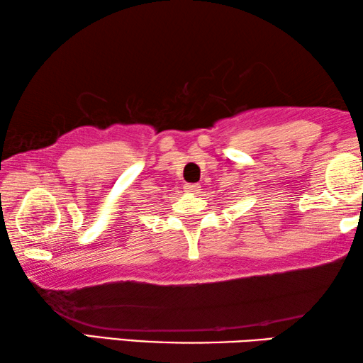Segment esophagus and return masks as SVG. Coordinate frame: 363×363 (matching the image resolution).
Masks as SVG:
<instances>
[{
	"label": "esophagus",
	"instance_id": "esophagus-1",
	"mask_svg": "<svg viewBox=\"0 0 363 363\" xmlns=\"http://www.w3.org/2000/svg\"><path fill=\"white\" fill-rule=\"evenodd\" d=\"M184 190H186L187 194H199L201 189L199 184H186V186H184Z\"/></svg>",
	"mask_w": 363,
	"mask_h": 363
}]
</instances>
